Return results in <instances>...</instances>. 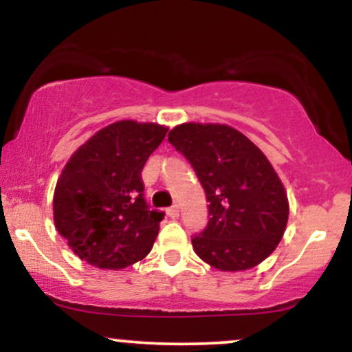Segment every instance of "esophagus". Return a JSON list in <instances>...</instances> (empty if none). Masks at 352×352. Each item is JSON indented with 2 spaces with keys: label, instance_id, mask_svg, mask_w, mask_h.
<instances>
[{
  "label": "esophagus",
  "instance_id": "obj_1",
  "mask_svg": "<svg viewBox=\"0 0 352 352\" xmlns=\"http://www.w3.org/2000/svg\"><path fill=\"white\" fill-rule=\"evenodd\" d=\"M167 215L170 218L179 217V207H177V205H172L170 208H167Z\"/></svg>",
  "mask_w": 352,
  "mask_h": 352
}]
</instances>
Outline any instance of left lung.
I'll list each match as a JSON object with an SVG mask.
<instances>
[{"label":"left lung","instance_id":"8db88e82","mask_svg":"<svg viewBox=\"0 0 352 352\" xmlns=\"http://www.w3.org/2000/svg\"><path fill=\"white\" fill-rule=\"evenodd\" d=\"M168 142L199 177L208 201V223L193 235L195 253L221 272H241L268 258L280 243L289 205L265 153L236 129L182 124Z\"/></svg>","mask_w":352,"mask_h":352}]
</instances>
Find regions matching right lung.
Segmentation results:
<instances>
[{
  "instance_id": "obj_1",
  "label": "right lung",
  "mask_w": 352,
  "mask_h": 352,
  "mask_svg": "<svg viewBox=\"0 0 352 352\" xmlns=\"http://www.w3.org/2000/svg\"><path fill=\"white\" fill-rule=\"evenodd\" d=\"M168 129L119 120L72 153L54 190V225L80 260L122 270L142 260L164 212L144 199L142 168Z\"/></svg>"
}]
</instances>
